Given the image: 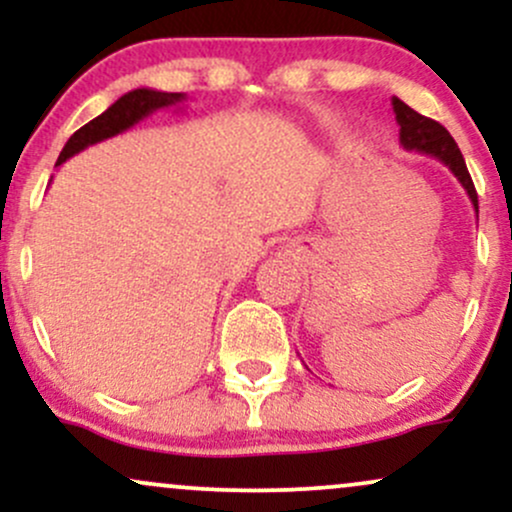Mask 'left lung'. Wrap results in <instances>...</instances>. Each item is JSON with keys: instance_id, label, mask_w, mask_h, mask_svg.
Instances as JSON below:
<instances>
[{"instance_id": "left-lung-1", "label": "left lung", "mask_w": 512, "mask_h": 512, "mask_svg": "<svg viewBox=\"0 0 512 512\" xmlns=\"http://www.w3.org/2000/svg\"><path fill=\"white\" fill-rule=\"evenodd\" d=\"M392 110H395V120L399 125V144L407 151H419V154L436 158L443 166H448L450 173L460 180V185L464 187L469 202H472V207L479 216L477 190H474L467 163H464L460 149H457L455 139L450 137L448 129L440 125V122L431 120V117H424L416 113V110H411L399 98H392Z\"/></svg>"}]
</instances>
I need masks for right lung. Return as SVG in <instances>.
<instances>
[{
    "instance_id": "add662e5",
    "label": "right lung",
    "mask_w": 512,
    "mask_h": 512,
    "mask_svg": "<svg viewBox=\"0 0 512 512\" xmlns=\"http://www.w3.org/2000/svg\"><path fill=\"white\" fill-rule=\"evenodd\" d=\"M182 101H185V93H166L156 91V88H134V91L117 98L105 113L93 117V120L81 129H76L72 137H69V142L64 144L62 154L57 158V166H62L67 158L76 156L79 151L88 149V146L105 142V139L115 137V134L127 132L129 127L142 122L144 117L156 113V110H182Z\"/></svg>"
}]
</instances>
